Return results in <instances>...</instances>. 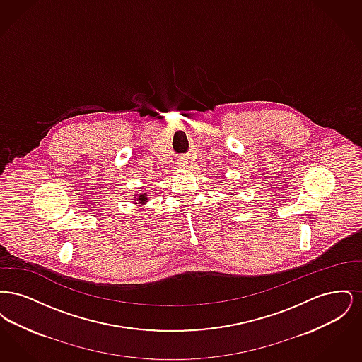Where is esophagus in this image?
Returning <instances> with one entry per match:
<instances>
[{"label": "esophagus", "mask_w": 362, "mask_h": 362, "mask_svg": "<svg viewBox=\"0 0 362 362\" xmlns=\"http://www.w3.org/2000/svg\"><path fill=\"white\" fill-rule=\"evenodd\" d=\"M176 164H177V167H179V168H185V167H187L189 160H187L186 157H180V158L176 161Z\"/></svg>", "instance_id": "esophagus-1"}]
</instances>
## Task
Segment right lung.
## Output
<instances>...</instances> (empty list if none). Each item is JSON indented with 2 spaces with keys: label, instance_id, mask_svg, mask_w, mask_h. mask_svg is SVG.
I'll list each match as a JSON object with an SVG mask.
<instances>
[{
  "label": "right lung",
  "instance_id": "obj_1",
  "mask_svg": "<svg viewBox=\"0 0 362 362\" xmlns=\"http://www.w3.org/2000/svg\"><path fill=\"white\" fill-rule=\"evenodd\" d=\"M134 199L137 201L139 205L148 202V197H146V192H142V194H138L137 197H134Z\"/></svg>",
  "mask_w": 362,
  "mask_h": 362
}]
</instances>
